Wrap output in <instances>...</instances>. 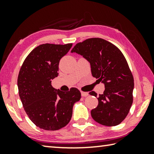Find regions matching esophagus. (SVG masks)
<instances>
[{
	"label": "esophagus",
	"instance_id": "obj_1",
	"mask_svg": "<svg viewBox=\"0 0 154 154\" xmlns=\"http://www.w3.org/2000/svg\"><path fill=\"white\" fill-rule=\"evenodd\" d=\"M81 94H82V96L84 97L88 96V94H89L88 92H81Z\"/></svg>",
	"mask_w": 154,
	"mask_h": 154
}]
</instances>
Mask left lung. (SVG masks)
<instances>
[{"mask_svg":"<svg viewBox=\"0 0 154 154\" xmlns=\"http://www.w3.org/2000/svg\"><path fill=\"white\" fill-rule=\"evenodd\" d=\"M71 53L81 55L90 62L92 75L105 86L99 104L91 110L95 121L106 126L120 124L133 102L134 78L121 51L101 38H90L77 44ZM90 95L97 97L93 91Z\"/></svg>","mask_w":154,"mask_h":154,"instance_id":"8db88e82","label":"left lung"}]
</instances>
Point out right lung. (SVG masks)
<instances>
[{
    "label": "right lung",
    "instance_id": "right-lung-1",
    "mask_svg": "<svg viewBox=\"0 0 154 154\" xmlns=\"http://www.w3.org/2000/svg\"><path fill=\"white\" fill-rule=\"evenodd\" d=\"M72 44H43L29 53L19 72V96L31 121L45 130H57L69 123L81 92L72 88L62 92L51 86L58 76L59 63Z\"/></svg>",
    "mask_w": 154,
    "mask_h": 154
}]
</instances>
